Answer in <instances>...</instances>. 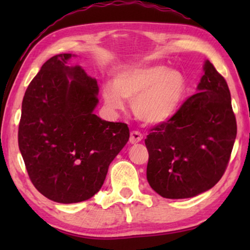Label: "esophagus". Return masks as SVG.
<instances>
[{
  "instance_id": "34e87169",
  "label": "esophagus",
  "mask_w": 250,
  "mask_h": 250,
  "mask_svg": "<svg viewBox=\"0 0 250 250\" xmlns=\"http://www.w3.org/2000/svg\"><path fill=\"white\" fill-rule=\"evenodd\" d=\"M143 135L141 133L138 132V131H132L131 132V136H129V142L131 143H138L142 140Z\"/></svg>"
}]
</instances>
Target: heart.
<instances>
[{
	"instance_id": "heart-1",
	"label": "heart",
	"mask_w": 250,
	"mask_h": 250,
	"mask_svg": "<svg viewBox=\"0 0 250 250\" xmlns=\"http://www.w3.org/2000/svg\"><path fill=\"white\" fill-rule=\"evenodd\" d=\"M182 71L166 66L129 68L116 75L114 85L102 86V98L110 110L133 101V111L146 124H160L175 114L187 92Z\"/></svg>"
}]
</instances>
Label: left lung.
<instances>
[{
	"label": "left lung",
	"instance_id": "1",
	"mask_svg": "<svg viewBox=\"0 0 250 250\" xmlns=\"http://www.w3.org/2000/svg\"><path fill=\"white\" fill-rule=\"evenodd\" d=\"M196 94L145 140L146 180L168 199L196 197L223 176L237 136L231 94L224 77L206 60Z\"/></svg>",
	"mask_w": 250,
	"mask_h": 250
}]
</instances>
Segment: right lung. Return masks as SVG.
Returning <instances> with one entry per match:
<instances>
[{
  "instance_id": "1",
  "label": "right lung",
  "mask_w": 250,
  "mask_h": 250,
  "mask_svg": "<svg viewBox=\"0 0 250 250\" xmlns=\"http://www.w3.org/2000/svg\"><path fill=\"white\" fill-rule=\"evenodd\" d=\"M71 53L50 58L25 92L19 150L34 187L50 200L74 204L94 196L129 139L124 123L94 114L95 78L68 66Z\"/></svg>"
}]
</instances>
